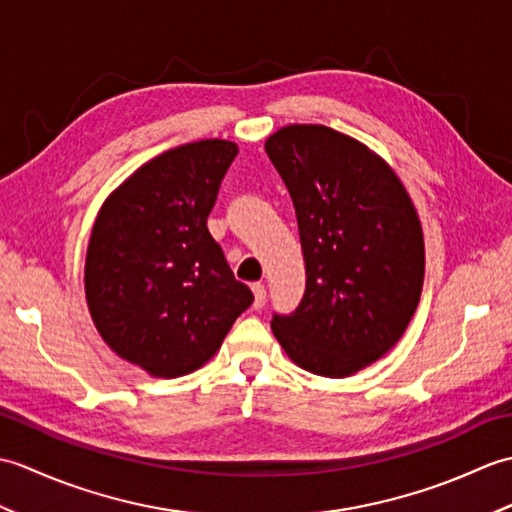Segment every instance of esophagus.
<instances>
[{"mask_svg": "<svg viewBox=\"0 0 512 512\" xmlns=\"http://www.w3.org/2000/svg\"><path fill=\"white\" fill-rule=\"evenodd\" d=\"M250 290H253V308L255 310H262L264 303H266V288L262 284H253L250 286Z\"/></svg>", "mask_w": 512, "mask_h": 512, "instance_id": "obj_1", "label": "esophagus"}]
</instances>
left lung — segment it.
Segmentation results:
<instances>
[{
	"instance_id": "8db88e82",
	"label": "left lung",
	"mask_w": 512,
	"mask_h": 512,
	"mask_svg": "<svg viewBox=\"0 0 512 512\" xmlns=\"http://www.w3.org/2000/svg\"><path fill=\"white\" fill-rule=\"evenodd\" d=\"M266 154L295 204L306 292L270 321L292 363L345 378L394 347L418 308L424 237L407 189L376 151L325 125H286Z\"/></svg>"
}]
</instances>
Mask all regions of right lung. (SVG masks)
<instances>
[{"label":"right lung","instance_id":"obj_1","mask_svg":"<svg viewBox=\"0 0 512 512\" xmlns=\"http://www.w3.org/2000/svg\"><path fill=\"white\" fill-rule=\"evenodd\" d=\"M237 151L206 138L151 158L107 195L92 226V321L112 352L156 378L202 367L253 303L206 228Z\"/></svg>","mask_w":512,"mask_h":512}]
</instances>
